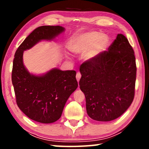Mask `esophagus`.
<instances>
[{
  "label": "esophagus",
  "instance_id": "34e87169",
  "mask_svg": "<svg viewBox=\"0 0 149 149\" xmlns=\"http://www.w3.org/2000/svg\"><path fill=\"white\" fill-rule=\"evenodd\" d=\"M81 77V73L80 72H77V75H76V79H77V81H78V82H79V80H80Z\"/></svg>",
  "mask_w": 149,
  "mask_h": 149
}]
</instances>
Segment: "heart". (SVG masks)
Segmentation results:
<instances>
[{"label":"heart","instance_id":"1","mask_svg":"<svg viewBox=\"0 0 149 149\" xmlns=\"http://www.w3.org/2000/svg\"><path fill=\"white\" fill-rule=\"evenodd\" d=\"M109 44L107 34L97 32H89L75 37L69 45V49L74 54H83L85 61L95 60L100 54L104 51Z\"/></svg>","mask_w":149,"mask_h":149}]
</instances>
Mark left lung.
Returning <instances> with one entry per match:
<instances>
[{
  "label": "left lung",
  "mask_w": 149,
  "mask_h": 149,
  "mask_svg": "<svg viewBox=\"0 0 149 149\" xmlns=\"http://www.w3.org/2000/svg\"><path fill=\"white\" fill-rule=\"evenodd\" d=\"M81 90L84 93L88 116L98 121L117 119L134 100L136 58L127 38L119 34L108 52L80 67Z\"/></svg>",
  "instance_id": "8db88e82"
}]
</instances>
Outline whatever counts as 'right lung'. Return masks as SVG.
Masks as SVG:
<instances>
[{
  "instance_id": "add662e5",
  "label": "right lung",
  "mask_w": 149,
  "mask_h": 149,
  "mask_svg": "<svg viewBox=\"0 0 149 149\" xmlns=\"http://www.w3.org/2000/svg\"><path fill=\"white\" fill-rule=\"evenodd\" d=\"M65 31L60 26H42L33 30L16 51L12 83L19 109L30 119L51 123L61 117L70 95L78 83L74 70L53 68L42 74L30 73L24 66L23 54L41 40H52Z\"/></svg>"
}]
</instances>
